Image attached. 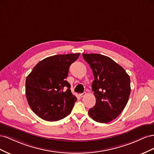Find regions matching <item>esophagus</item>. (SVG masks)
<instances>
[{
    "label": "esophagus",
    "instance_id": "esophagus-1",
    "mask_svg": "<svg viewBox=\"0 0 154 154\" xmlns=\"http://www.w3.org/2000/svg\"><path fill=\"white\" fill-rule=\"evenodd\" d=\"M85 95V92H83V93H82V94H80V96L81 97H83Z\"/></svg>",
    "mask_w": 154,
    "mask_h": 154
}]
</instances>
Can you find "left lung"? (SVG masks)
Segmentation results:
<instances>
[{
  "label": "left lung",
  "instance_id": "left-lung-1",
  "mask_svg": "<svg viewBox=\"0 0 154 154\" xmlns=\"http://www.w3.org/2000/svg\"><path fill=\"white\" fill-rule=\"evenodd\" d=\"M89 64L94 80L92 90L96 104L88 110L95 122L106 123L116 119L127 105L130 91L128 74L110 58L100 54H83Z\"/></svg>",
  "mask_w": 154,
  "mask_h": 154
}]
</instances>
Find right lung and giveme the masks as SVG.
<instances>
[{
  "label": "right lung",
  "instance_id": "add662e5",
  "mask_svg": "<svg viewBox=\"0 0 154 154\" xmlns=\"http://www.w3.org/2000/svg\"><path fill=\"white\" fill-rule=\"evenodd\" d=\"M79 56L75 53L48 57L37 63L27 76V100L39 118L55 122L71 112L77 98L66 78L70 66Z\"/></svg>",
  "mask_w": 154,
  "mask_h": 154
}]
</instances>
